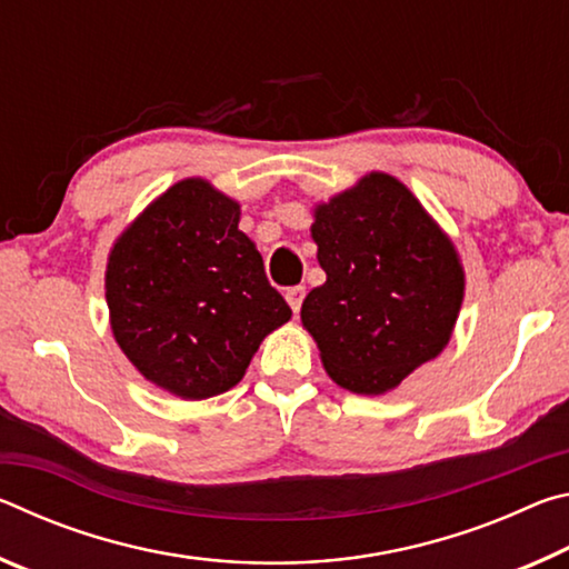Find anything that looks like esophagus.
Listing matches in <instances>:
<instances>
[{
	"instance_id": "34e87169",
	"label": "esophagus",
	"mask_w": 569,
	"mask_h": 569,
	"mask_svg": "<svg viewBox=\"0 0 569 569\" xmlns=\"http://www.w3.org/2000/svg\"><path fill=\"white\" fill-rule=\"evenodd\" d=\"M303 296H306V288L303 286H293V288H288V291H286V301H288V306H291L293 313L301 311Z\"/></svg>"
}]
</instances>
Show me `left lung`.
<instances>
[{
	"mask_svg": "<svg viewBox=\"0 0 569 569\" xmlns=\"http://www.w3.org/2000/svg\"><path fill=\"white\" fill-rule=\"evenodd\" d=\"M313 218L326 283L306 296L303 329L339 387L397 389L451 339L465 298L455 243L387 172L363 176Z\"/></svg>",
	"mask_w": 569,
	"mask_h": 569,
	"instance_id": "8db88e82",
	"label": "left lung"
}]
</instances>
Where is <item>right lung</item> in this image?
I'll list each match as a JSON object with an SVG mask.
<instances>
[{
	"label": "right lung",
	"mask_w": 569,
	"mask_h": 569,
	"mask_svg": "<svg viewBox=\"0 0 569 569\" xmlns=\"http://www.w3.org/2000/svg\"><path fill=\"white\" fill-rule=\"evenodd\" d=\"M238 220L236 200L188 178L110 250L104 298L114 341L142 377L180 399L236 387L266 336L291 319Z\"/></svg>",
	"instance_id": "obj_1"
}]
</instances>
